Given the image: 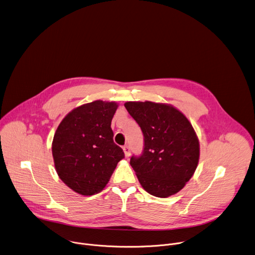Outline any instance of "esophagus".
I'll return each instance as SVG.
<instances>
[{
    "instance_id": "esophagus-1",
    "label": "esophagus",
    "mask_w": 255,
    "mask_h": 255,
    "mask_svg": "<svg viewBox=\"0 0 255 255\" xmlns=\"http://www.w3.org/2000/svg\"><path fill=\"white\" fill-rule=\"evenodd\" d=\"M123 151H124V153H125V157L126 158H128L130 155H131V153H130V147L129 146H127V145H125L124 147H123Z\"/></svg>"
}]
</instances>
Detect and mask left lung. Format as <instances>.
I'll return each instance as SVG.
<instances>
[{"instance_id": "left-lung-1", "label": "left lung", "mask_w": 255, "mask_h": 255, "mask_svg": "<svg viewBox=\"0 0 255 255\" xmlns=\"http://www.w3.org/2000/svg\"><path fill=\"white\" fill-rule=\"evenodd\" d=\"M124 106L144 136L141 156L130 159L141 186L158 198L177 194L199 163L200 143L192 124L169 104L129 101Z\"/></svg>"}]
</instances>
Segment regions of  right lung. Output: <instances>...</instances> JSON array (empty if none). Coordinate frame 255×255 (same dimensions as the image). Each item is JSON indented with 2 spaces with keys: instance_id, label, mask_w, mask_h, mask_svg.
I'll use <instances>...</instances> for the list:
<instances>
[{
  "instance_id": "obj_1",
  "label": "right lung",
  "mask_w": 255,
  "mask_h": 255,
  "mask_svg": "<svg viewBox=\"0 0 255 255\" xmlns=\"http://www.w3.org/2000/svg\"><path fill=\"white\" fill-rule=\"evenodd\" d=\"M117 107L102 100L83 104L70 111L54 133L51 149L56 173L77 194L100 193L124 158L111 129Z\"/></svg>"
}]
</instances>
